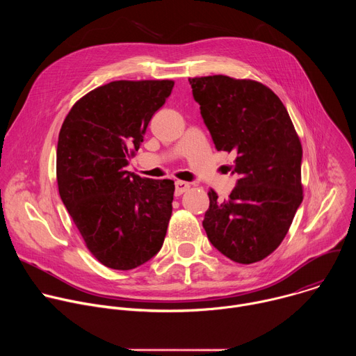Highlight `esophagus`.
Wrapping results in <instances>:
<instances>
[{
	"mask_svg": "<svg viewBox=\"0 0 356 356\" xmlns=\"http://www.w3.org/2000/svg\"><path fill=\"white\" fill-rule=\"evenodd\" d=\"M188 188H190V184L186 183V181L177 180V181L175 183V194H176V195H181V194L186 193Z\"/></svg>",
	"mask_w": 356,
	"mask_h": 356,
	"instance_id": "esophagus-1",
	"label": "esophagus"
}]
</instances>
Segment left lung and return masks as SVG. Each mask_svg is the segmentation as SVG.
I'll list each match as a JSON object with an SVG mask.
<instances>
[{
    "mask_svg": "<svg viewBox=\"0 0 356 356\" xmlns=\"http://www.w3.org/2000/svg\"><path fill=\"white\" fill-rule=\"evenodd\" d=\"M217 150L235 152L239 179L228 200L209 191L204 227L214 248L255 264L284 239L302 201V149L280 98L262 83L228 76L188 79Z\"/></svg>",
    "mask_w": 356,
    "mask_h": 356,
    "instance_id": "1",
    "label": "left lung"
}]
</instances>
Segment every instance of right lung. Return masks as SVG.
<instances>
[{
	"instance_id": "right-lung-1",
	"label": "right lung",
	"mask_w": 356,
	"mask_h": 356,
	"mask_svg": "<svg viewBox=\"0 0 356 356\" xmlns=\"http://www.w3.org/2000/svg\"><path fill=\"white\" fill-rule=\"evenodd\" d=\"M175 81H111L86 94L58 140L59 194L86 246L107 268L131 270L161 250L172 217L173 180L125 168Z\"/></svg>"
}]
</instances>
